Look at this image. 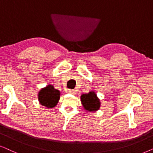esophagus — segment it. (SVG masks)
<instances>
[{"mask_svg": "<svg viewBox=\"0 0 153 153\" xmlns=\"http://www.w3.org/2000/svg\"><path fill=\"white\" fill-rule=\"evenodd\" d=\"M68 92L72 94H73V95H75V94H76V91H75V89H69Z\"/></svg>", "mask_w": 153, "mask_h": 153, "instance_id": "obj_1", "label": "esophagus"}]
</instances>
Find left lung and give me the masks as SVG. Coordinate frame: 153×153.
<instances>
[{
	"instance_id": "1",
	"label": "left lung",
	"mask_w": 153,
	"mask_h": 153,
	"mask_svg": "<svg viewBox=\"0 0 153 153\" xmlns=\"http://www.w3.org/2000/svg\"><path fill=\"white\" fill-rule=\"evenodd\" d=\"M80 101L85 110L89 113H93L100 108L101 101L94 91L87 94H83L80 97Z\"/></svg>"
}]
</instances>
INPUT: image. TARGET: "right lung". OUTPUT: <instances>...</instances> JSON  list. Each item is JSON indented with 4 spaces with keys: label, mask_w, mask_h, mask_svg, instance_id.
Returning a JSON list of instances; mask_svg holds the SVG:
<instances>
[{
    "label": "right lung",
    "mask_w": 153,
    "mask_h": 153,
    "mask_svg": "<svg viewBox=\"0 0 153 153\" xmlns=\"http://www.w3.org/2000/svg\"><path fill=\"white\" fill-rule=\"evenodd\" d=\"M38 96L40 104L48 108H53L56 106L59 100L60 91L54 89L53 85H48L40 89Z\"/></svg>",
    "instance_id": "add662e5"
}]
</instances>
